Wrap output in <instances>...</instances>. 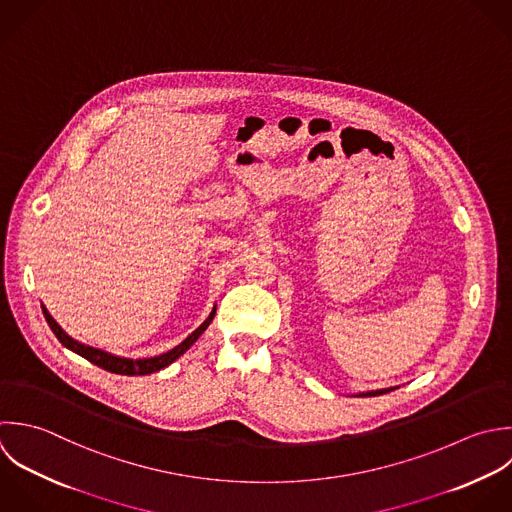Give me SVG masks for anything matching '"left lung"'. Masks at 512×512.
<instances>
[{"label": "left lung", "mask_w": 512, "mask_h": 512, "mask_svg": "<svg viewBox=\"0 0 512 512\" xmlns=\"http://www.w3.org/2000/svg\"><path fill=\"white\" fill-rule=\"evenodd\" d=\"M389 391H393V389H381V391H369V393H361L359 397H377V395H385V393H389Z\"/></svg>", "instance_id": "left-lung-1"}]
</instances>
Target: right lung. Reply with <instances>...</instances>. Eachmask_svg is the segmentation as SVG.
Returning <instances> with one entry per match:
<instances>
[{
    "mask_svg": "<svg viewBox=\"0 0 512 512\" xmlns=\"http://www.w3.org/2000/svg\"><path fill=\"white\" fill-rule=\"evenodd\" d=\"M41 309H43V315H45L47 325L51 327L53 335L59 339V343H61L63 347H67L69 351L81 355V357L87 359L89 363H93V365H97V367H101V369H105V371H109V373H115V375H129V377L157 373L159 369H165L167 365H171L175 359H179V357L199 339V335L209 327V323H211L213 317H215V307H213L211 315H209L183 343H179L175 349H171V351H167V353H163V355L149 357V359H125V357H115V355H109V353H105V351H99V349L81 345L79 341H73V339L53 321V317L47 313V309H45V307H41Z\"/></svg>",
    "mask_w": 512,
    "mask_h": 512,
    "instance_id": "add662e5",
    "label": "right lung"
}]
</instances>
